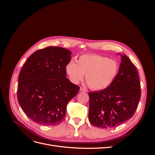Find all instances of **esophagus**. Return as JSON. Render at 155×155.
Returning a JSON list of instances; mask_svg holds the SVG:
<instances>
[{
  "instance_id": "34e87169",
  "label": "esophagus",
  "mask_w": 155,
  "mask_h": 155,
  "mask_svg": "<svg viewBox=\"0 0 155 155\" xmlns=\"http://www.w3.org/2000/svg\"><path fill=\"white\" fill-rule=\"evenodd\" d=\"M80 91L81 92H87V90L85 88H83L82 87H80Z\"/></svg>"
}]
</instances>
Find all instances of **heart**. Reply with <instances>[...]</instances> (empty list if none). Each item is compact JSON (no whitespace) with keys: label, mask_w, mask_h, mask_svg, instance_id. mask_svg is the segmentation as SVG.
Listing matches in <instances>:
<instances>
[{"label":"heart","mask_w":155,"mask_h":155,"mask_svg":"<svg viewBox=\"0 0 155 155\" xmlns=\"http://www.w3.org/2000/svg\"><path fill=\"white\" fill-rule=\"evenodd\" d=\"M118 71L119 65L115 60L98 55H83L77 64L70 61L66 66V72L73 83L81 81L85 75L87 85L95 91L109 87Z\"/></svg>","instance_id":"obj_1"}]
</instances>
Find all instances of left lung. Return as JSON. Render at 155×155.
I'll return each instance as SVG.
<instances>
[{
	"mask_svg": "<svg viewBox=\"0 0 155 155\" xmlns=\"http://www.w3.org/2000/svg\"><path fill=\"white\" fill-rule=\"evenodd\" d=\"M120 56L119 71L111 85L88 93V120L97 127H116L132 118L137 109L141 96L138 74L127 56Z\"/></svg>",
	"mask_w": 155,
	"mask_h": 155,
	"instance_id": "8db88e82",
	"label": "left lung"
}]
</instances>
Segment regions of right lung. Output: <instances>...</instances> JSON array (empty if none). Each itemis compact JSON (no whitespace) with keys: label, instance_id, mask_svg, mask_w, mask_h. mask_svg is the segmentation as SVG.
Returning <instances> with one entry per match:
<instances>
[{"label":"right lung","instance_id":"add662e5","mask_svg":"<svg viewBox=\"0 0 155 155\" xmlns=\"http://www.w3.org/2000/svg\"><path fill=\"white\" fill-rule=\"evenodd\" d=\"M71 51L48 46L33 53L18 79L17 99L22 110L34 122L57 125L63 121L67 105L79 87L67 78L66 66Z\"/></svg>","mask_w":155,"mask_h":155}]
</instances>
